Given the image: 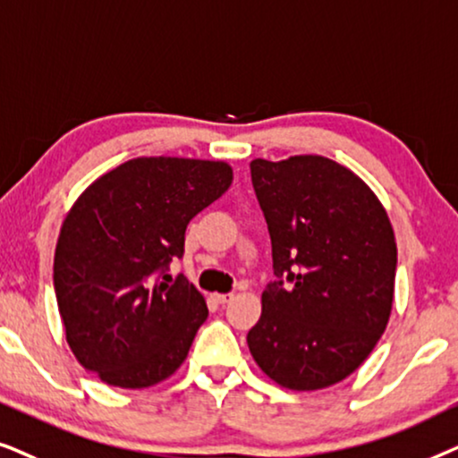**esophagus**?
<instances>
[{
  "instance_id": "obj_1",
  "label": "esophagus",
  "mask_w": 458,
  "mask_h": 458,
  "mask_svg": "<svg viewBox=\"0 0 458 458\" xmlns=\"http://www.w3.org/2000/svg\"><path fill=\"white\" fill-rule=\"evenodd\" d=\"M233 293H213V300H216L217 303H228L233 301Z\"/></svg>"
}]
</instances>
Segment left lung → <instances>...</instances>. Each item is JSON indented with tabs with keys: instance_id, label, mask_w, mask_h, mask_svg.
<instances>
[{
	"instance_id": "8db88e82",
	"label": "left lung",
	"mask_w": 458,
	"mask_h": 458,
	"mask_svg": "<svg viewBox=\"0 0 458 458\" xmlns=\"http://www.w3.org/2000/svg\"><path fill=\"white\" fill-rule=\"evenodd\" d=\"M251 180L280 280L261 293L249 352L280 387H331L367 360L392 316V222L367 182L333 158H253Z\"/></svg>"
}]
</instances>
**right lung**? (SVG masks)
Returning <instances> with one entry per match:
<instances>
[{
    "mask_svg": "<svg viewBox=\"0 0 458 458\" xmlns=\"http://www.w3.org/2000/svg\"><path fill=\"white\" fill-rule=\"evenodd\" d=\"M225 161L138 157L91 182L66 213L54 289L66 344L106 386L144 389L186 360L207 320L184 276L157 283L184 255L191 219L233 184Z\"/></svg>",
    "mask_w": 458,
    "mask_h": 458,
    "instance_id": "right-lung-1",
    "label": "right lung"
}]
</instances>
